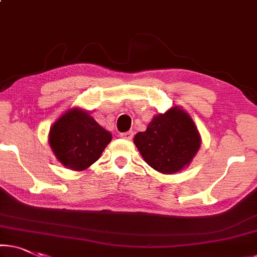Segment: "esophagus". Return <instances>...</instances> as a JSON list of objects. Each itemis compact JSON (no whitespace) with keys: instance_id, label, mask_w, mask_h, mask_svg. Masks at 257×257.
Listing matches in <instances>:
<instances>
[{"instance_id":"1","label":"esophagus","mask_w":257,"mask_h":257,"mask_svg":"<svg viewBox=\"0 0 257 257\" xmlns=\"http://www.w3.org/2000/svg\"><path fill=\"white\" fill-rule=\"evenodd\" d=\"M119 136H120V138H123V139H126V140H131L132 138H133V132H132V131L124 132V133H120Z\"/></svg>"}]
</instances>
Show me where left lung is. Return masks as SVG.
<instances>
[{"mask_svg": "<svg viewBox=\"0 0 257 257\" xmlns=\"http://www.w3.org/2000/svg\"><path fill=\"white\" fill-rule=\"evenodd\" d=\"M134 144L146 163L162 173H175L188 165L199 151L201 140L192 118L175 106L154 117Z\"/></svg>", "mask_w": 257, "mask_h": 257, "instance_id": "left-lung-1", "label": "left lung"}]
</instances>
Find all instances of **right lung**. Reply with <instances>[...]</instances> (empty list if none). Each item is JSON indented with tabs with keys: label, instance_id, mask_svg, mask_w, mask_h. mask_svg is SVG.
I'll return each mask as SVG.
<instances>
[{
	"label": "right lung",
	"instance_id": "obj_1",
	"mask_svg": "<svg viewBox=\"0 0 257 257\" xmlns=\"http://www.w3.org/2000/svg\"><path fill=\"white\" fill-rule=\"evenodd\" d=\"M111 134L93 117L79 109L63 115L50 128L49 144L58 161L66 168L85 170L100 159Z\"/></svg>",
	"mask_w": 257,
	"mask_h": 257
}]
</instances>
